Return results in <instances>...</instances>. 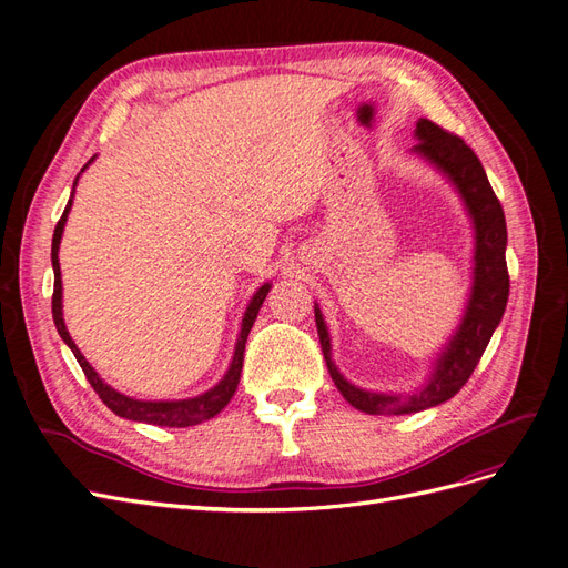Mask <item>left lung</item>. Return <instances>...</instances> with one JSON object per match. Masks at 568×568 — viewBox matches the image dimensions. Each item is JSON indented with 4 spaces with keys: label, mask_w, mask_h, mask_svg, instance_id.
Listing matches in <instances>:
<instances>
[{
    "label": "left lung",
    "mask_w": 568,
    "mask_h": 568,
    "mask_svg": "<svg viewBox=\"0 0 568 568\" xmlns=\"http://www.w3.org/2000/svg\"><path fill=\"white\" fill-rule=\"evenodd\" d=\"M419 144L415 151L436 163L443 173L457 184L459 194L467 203V209L474 217L476 225V270H474V291L467 307V315L459 326V332L450 341V348L443 353L436 363V372L422 390L412 395H386V393H369L363 388H355L338 374L336 365L332 363V346L329 334L322 320L320 307H315V322L317 334L322 343V353L329 367L332 379L355 409H363L367 415H412L426 407L440 405L450 400L453 395L469 382L474 374L480 355H484L488 341L500 324L507 298H509V272L505 261V246H507V225H505V211L500 199L495 196L493 186L486 178V170L480 165L478 156L471 146L464 144L462 136L443 130L432 120L422 118L417 123Z\"/></svg>",
    "instance_id": "8db88e82"
}]
</instances>
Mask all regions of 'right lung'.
Returning a JSON list of instances; mask_svg holds the SVG:
<instances>
[{"instance_id":"right-lung-1","label":"right lung","mask_w":568,"mask_h":568,"mask_svg":"<svg viewBox=\"0 0 568 568\" xmlns=\"http://www.w3.org/2000/svg\"><path fill=\"white\" fill-rule=\"evenodd\" d=\"M88 168V165H84ZM82 168V170H84ZM78 182V180H75ZM71 203H73V194L71 199H68L65 203V211L61 215V220L57 222V230H54V239H51V265H54V294H51V315H54V324L57 329L61 334V338L68 343V348L73 351L78 365L82 367L84 376H88V382L92 384V388L97 390V395L101 400H104V405L115 412L118 417H125V419H132V422H144V424H156V426H170V428H182V426H194V424H201V422H209L213 419L217 412L225 407L232 395L239 386V376H242V367H244V348H246V338H248V332L251 326L257 317V311H261V305L267 296L270 291V284L257 288V294L253 296L248 311L242 320V332H239V338H236V348H234V359L230 365V372L222 376V382L211 388L209 393L199 395V398H189V400H161V403H151V400H134V398H128V395L118 393L115 388H111L109 384H104L99 379V374L90 367L88 359L82 357V353L78 351V346L73 343L71 334H68L65 324H63V315H61V270H59V244H61V234H63V225H65V217H68V211H71Z\"/></svg>"}]
</instances>
